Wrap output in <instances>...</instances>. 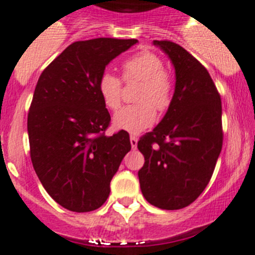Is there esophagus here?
Wrapping results in <instances>:
<instances>
[{"instance_id":"1","label":"esophagus","mask_w":255,"mask_h":255,"mask_svg":"<svg viewBox=\"0 0 255 255\" xmlns=\"http://www.w3.org/2000/svg\"><path fill=\"white\" fill-rule=\"evenodd\" d=\"M129 141H130V146H132V149H136L137 147V137L136 136H130L129 137Z\"/></svg>"}]
</instances>
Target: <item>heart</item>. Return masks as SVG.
Returning <instances> with one entry per match:
<instances>
[{
  "instance_id": "obj_1",
  "label": "heart",
  "mask_w": 255,
  "mask_h": 255,
  "mask_svg": "<svg viewBox=\"0 0 255 255\" xmlns=\"http://www.w3.org/2000/svg\"><path fill=\"white\" fill-rule=\"evenodd\" d=\"M138 82L134 94L137 104L125 106L114 115V126L129 133H140L152 126L156 112H165L172 105L174 79L164 69L161 57L152 51H140L122 63V79L110 72H104L97 81L101 100L110 110L118 109L122 103L123 85Z\"/></svg>"
}]
</instances>
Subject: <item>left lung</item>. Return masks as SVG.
<instances>
[{
    "instance_id": "obj_1",
    "label": "left lung",
    "mask_w": 255,
    "mask_h": 255,
    "mask_svg": "<svg viewBox=\"0 0 255 255\" xmlns=\"http://www.w3.org/2000/svg\"><path fill=\"white\" fill-rule=\"evenodd\" d=\"M176 69V90L167 114L137 147L145 199L160 209H182L204 191L223 143L221 95L205 66L172 41H154Z\"/></svg>"
}]
</instances>
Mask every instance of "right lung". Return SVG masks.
Here are the masks:
<instances>
[{
  "mask_svg": "<svg viewBox=\"0 0 255 255\" xmlns=\"http://www.w3.org/2000/svg\"><path fill=\"white\" fill-rule=\"evenodd\" d=\"M134 43L137 39L77 41L39 75L28 113L30 159L42 186L65 209L83 213L100 208L130 150L128 132L105 134L112 119L97 81Z\"/></svg>",
  "mask_w": 255,
  "mask_h": 255,
  "instance_id": "obj_1",
  "label": "right lung"
}]
</instances>
